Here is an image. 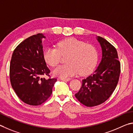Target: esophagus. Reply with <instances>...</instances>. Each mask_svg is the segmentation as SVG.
<instances>
[{
	"label": "esophagus",
	"mask_w": 133,
	"mask_h": 133,
	"mask_svg": "<svg viewBox=\"0 0 133 133\" xmlns=\"http://www.w3.org/2000/svg\"><path fill=\"white\" fill-rule=\"evenodd\" d=\"M61 79L62 81H69L71 79L69 78H61Z\"/></svg>",
	"instance_id": "1"
}]
</instances>
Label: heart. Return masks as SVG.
Instances as JSON below:
<instances>
[{"instance_id":"heart-1","label":"heart","mask_w":133,"mask_h":133,"mask_svg":"<svg viewBox=\"0 0 133 133\" xmlns=\"http://www.w3.org/2000/svg\"><path fill=\"white\" fill-rule=\"evenodd\" d=\"M58 49L46 48L43 56L45 62L51 66L59 64L62 55H68V64L59 65L54 69V75L67 78L76 75H87L93 72L96 66L98 54L96 48L75 38H68L59 42Z\"/></svg>"}]
</instances>
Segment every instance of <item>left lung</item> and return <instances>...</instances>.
<instances>
[{"label":"left lung","mask_w":133,"mask_h":133,"mask_svg":"<svg viewBox=\"0 0 133 133\" xmlns=\"http://www.w3.org/2000/svg\"><path fill=\"white\" fill-rule=\"evenodd\" d=\"M96 38L102 48V60L94 74L82 80V87L75 95L88 107L97 106L109 99L116 89L120 74V63L115 46L101 37Z\"/></svg>","instance_id":"left-lung-1"}]
</instances>
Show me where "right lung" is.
<instances>
[{"mask_svg":"<svg viewBox=\"0 0 133 133\" xmlns=\"http://www.w3.org/2000/svg\"><path fill=\"white\" fill-rule=\"evenodd\" d=\"M43 34H37L22 42L14 50L10 64L11 87L25 103L38 106L52 94L57 79H46L50 70L43 56Z\"/></svg>","mask_w":133,"mask_h":133,"instance_id":"add662e5","label":"right lung"}]
</instances>
